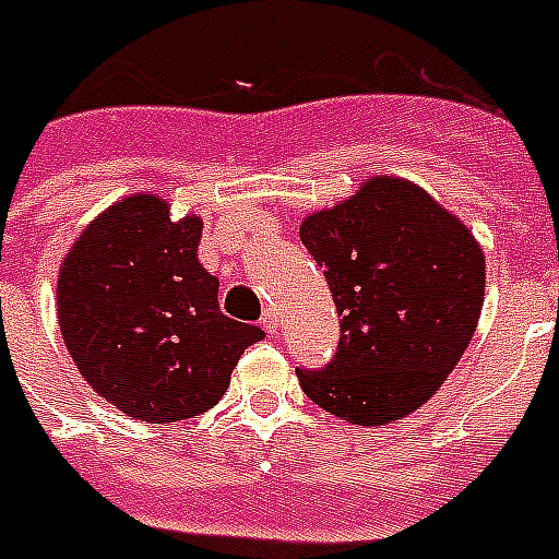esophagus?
Segmentation results:
<instances>
[{"instance_id": "1", "label": "esophagus", "mask_w": 559, "mask_h": 559, "mask_svg": "<svg viewBox=\"0 0 559 559\" xmlns=\"http://www.w3.org/2000/svg\"><path fill=\"white\" fill-rule=\"evenodd\" d=\"M261 324H264V330L270 335L278 333V310H275V307H266L264 316H261Z\"/></svg>"}]
</instances>
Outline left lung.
Here are the masks:
<instances>
[{
  "label": "left lung",
  "mask_w": 559,
  "mask_h": 559,
  "mask_svg": "<svg viewBox=\"0 0 559 559\" xmlns=\"http://www.w3.org/2000/svg\"><path fill=\"white\" fill-rule=\"evenodd\" d=\"M333 293L342 335L321 370L295 367L304 393L353 425L419 411L476 330L485 258L462 221L407 180L373 177L301 224Z\"/></svg>",
  "instance_id": "obj_1"
}]
</instances>
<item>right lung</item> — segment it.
I'll use <instances>...</instances> for the list:
<instances>
[{"instance_id": "obj_1", "label": "right lung", "mask_w": 559, "mask_h": 559, "mask_svg": "<svg viewBox=\"0 0 559 559\" xmlns=\"http://www.w3.org/2000/svg\"><path fill=\"white\" fill-rule=\"evenodd\" d=\"M198 243L201 217L171 221L160 198L131 194L80 235L59 272V330L76 370L134 419L206 413L264 338L221 312Z\"/></svg>"}]
</instances>
